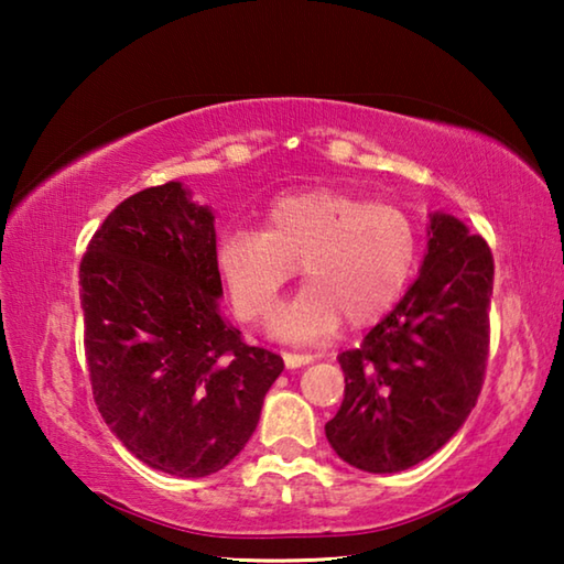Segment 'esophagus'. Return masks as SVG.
<instances>
[{
  "instance_id": "34e87169",
  "label": "esophagus",
  "mask_w": 564,
  "mask_h": 564,
  "mask_svg": "<svg viewBox=\"0 0 564 564\" xmlns=\"http://www.w3.org/2000/svg\"><path fill=\"white\" fill-rule=\"evenodd\" d=\"M283 362L289 370H295V368L313 362V356H301V352H283Z\"/></svg>"
}]
</instances>
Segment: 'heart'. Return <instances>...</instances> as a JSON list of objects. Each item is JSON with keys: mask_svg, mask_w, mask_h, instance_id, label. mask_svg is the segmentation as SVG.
<instances>
[{"mask_svg": "<svg viewBox=\"0 0 564 564\" xmlns=\"http://www.w3.org/2000/svg\"><path fill=\"white\" fill-rule=\"evenodd\" d=\"M417 238L393 206L348 191L311 188L283 196L265 214V231L234 228L218 241V271L236 316H271L295 269L308 283L271 321L275 338L326 340L340 328L383 318L413 273Z\"/></svg>", "mask_w": 564, "mask_h": 564, "instance_id": "obj_1", "label": "heart"}]
</instances>
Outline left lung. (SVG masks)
I'll list each match as a JSON object with an SVG mask.
<instances>
[{
    "instance_id": "1",
    "label": "left lung",
    "mask_w": 564,
    "mask_h": 564,
    "mask_svg": "<svg viewBox=\"0 0 564 564\" xmlns=\"http://www.w3.org/2000/svg\"><path fill=\"white\" fill-rule=\"evenodd\" d=\"M495 263L460 218L435 212L420 275L338 362L346 395L326 423L340 460L400 473L441 451L480 395L490 346Z\"/></svg>"
}]
</instances>
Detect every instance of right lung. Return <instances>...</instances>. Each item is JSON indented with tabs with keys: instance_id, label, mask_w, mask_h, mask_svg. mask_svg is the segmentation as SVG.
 Segmentation results:
<instances>
[{
	"instance_id": "right-lung-1",
	"label": "right lung",
	"mask_w": 564,
	"mask_h": 564,
	"mask_svg": "<svg viewBox=\"0 0 564 564\" xmlns=\"http://www.w3.org/2000/svg\"><path fill=\"white\" fill-rule=\"evenodd\" d=\"M94 400L131 455L176 477L234 460L283 358L221 316L214 212L181 181L129 196L79 265Z\"/></svg>"
}]
</instances>
